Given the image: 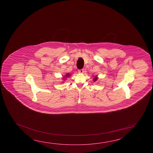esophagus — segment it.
I'll return each instance as SVG.
<instances>
[{
  "instance_id": "34e87169",
  "label": "esophagus",
  "mask_w": 153,
  "mask_h": 153,
  "mask_svg": "<svg viewBox=\"0 0 153 153\" xmlns=\"http://www.w3.org/2000/svg\"><path fill=\"white\" fill-rule=\"evenodd\" d=\"M78 73L79 74H83L84 73V69H80L78 70Z\"/></svg>"
}]
</instances>
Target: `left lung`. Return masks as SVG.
Segmentation results:
<instances>
[{"instance_id":"1","label":"left lung","mask_w":153,"mask_h":153,"mask_svg":"<svg viewBox=\"0 0 153 153\" xmlns=\"http://www.w3.org/2000/svg\"><path fill=\"white\" fill-rule=\"evenodd\" d=\"M98 79V77L97 76H94V77L93 78V82H95L96 81H97Z\"/></svg>"}]
</instances>
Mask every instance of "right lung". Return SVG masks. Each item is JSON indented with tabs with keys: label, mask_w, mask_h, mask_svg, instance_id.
<instances>
[{
	"label": "right lung",
	"mask_w": 153,
	"mask_h": 153,
	"mask_svg": "<svg viewBox=\"0 0 153 153\" xmlns=\"http://www.w3.org/2000/svg\"><path fill=\"white\" fill-rule=\"evenodd\" d=\"M70 76H71V75H70L69 73H68V74H67L66 75H65L63 76V77L62 78V80H63V79H64V80H65V79H66L67 78H68L69 77H70Z\"/></svg>",
	"instance_id": "right-lung-1"
}]
</instances>
